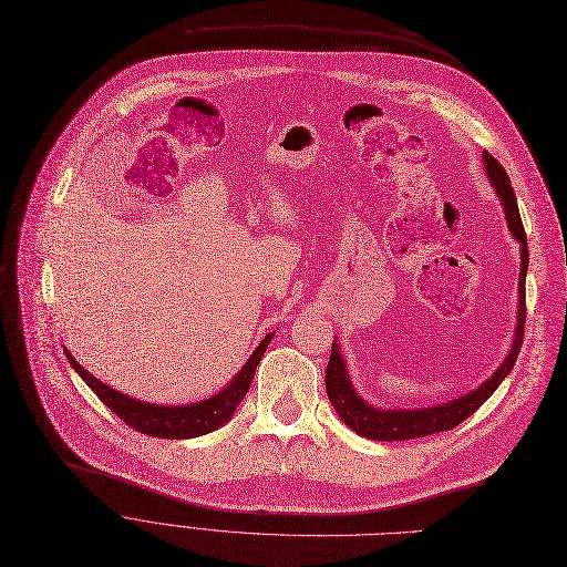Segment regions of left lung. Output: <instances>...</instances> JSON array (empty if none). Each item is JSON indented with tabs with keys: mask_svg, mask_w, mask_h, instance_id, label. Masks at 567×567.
Listing matches in <instances>:
<instances>
[{
	"mask_svg": "<svg viewBox=\"0 0 567 567\" xmlns=\"http://www.w3.org/2000/svg\"><path fill=\"white\" fill-rule=\"evenodd\" d=\"M484 171H487V177L492 186L496 188V194L505 207V217H507V228L522 245V272H519V311H517V330H515V341H512V348L503 364L494 371L492 379L484 381L477 390L452 399L447 403H441V406H431V409H415V411H385V409H373L369 401H364L353 383H350V375L346 369V362L339 353L337 341H332V353L330 362L326 369V388L328 396L332 401L334 411L348 424L355 434L371 439V441H409V439H422L429 434H441V431L454 429L456 424H462L466 417H471L484 401H487L496 388L505 381V375L512 371L517 362V355L522 350L524 341V322H526V269H528V247H526V233L524 224L519 217V207L515 192H512L509 177L505 168L498 164V161L484 152Z\"/></svg>",
	"mask_w": 567,
	"mask_h": 567,
	"instance_id": "obj_1",
	"label": "left lung"
}]
</instances>
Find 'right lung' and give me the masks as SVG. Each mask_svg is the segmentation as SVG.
<instances>
[{
    "label": "right lung",
    "mask_w": 567,
    "mask_h": 567,
    "mask_svg": "<svg viewBox=\"0 0 567 567\" xmlns=\"http://www.w3.org/2000/svg\"><path fill=\"white\" fill-rule=\"evenodd\" d=\"M272 337L275 332L267 334L258 343L254 355L237 371L235 379L221 392L196 403H186V406H158V403H145L138 399H131L128 394H122L113 388H107L99 379H94L85 367H80L75 358H71L69 350H66V358L71 367L78 371L80 379L90 385V390L131 429H136L141 434H147L154 439H196V436L209 434L214 429H219L233 417L239 401L245 399V394L251 388L256 367L265 353V348L269 346V341H272Z\"/></svg>",
    "instance_id": "right-lung-1"
}]
</instances>
